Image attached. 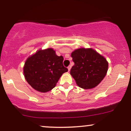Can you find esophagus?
<instances>
[{"mask_svg": "<svg viewBox=\"0 0 131 131\" xmlns=\"http://www.w3.org/2000/svg\"><path fill=\"white\" fill-rule=\"evenodd\" d=\"M71 66H68V71H70V70H71Z\"/></svg>", "mask_w": 131, "mask_h": 131, "instance_id": "esophagus-1", "label": "esophagus"}]
</instances>
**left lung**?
Segmentation results:
<instances>
[{
	"label": "left lung",
	"instance_id": "obj_1",
	"mask_svg": "<svg viewBox=\"0 0 131 131\" xmlns=\"http://www.w3.org/2000/svg\"><path fill=\"white\" fill-rule=\"evenodd\" d=\"M74 65L70 74L79 87L89 89L97 86L107 73L108 63L92 49H79L72 52Z\"/></svg>",
	"mask_w": 131,
	"mask_h": 131
}]
</instances>
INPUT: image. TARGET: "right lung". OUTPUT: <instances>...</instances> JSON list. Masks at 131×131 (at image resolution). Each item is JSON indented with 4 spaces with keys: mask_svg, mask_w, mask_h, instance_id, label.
<instances>
[{
    "mask_svg": "<svg viewBox=\"0 0 131 131\" xmlns=\"http://www.w3.org/2000/svg\"><path fill=\"white\" fill-rule=\"evenodd\" d=\"M63 57L52 49L40 50L27 59L23 68L28 84L34 89L47 92L54 88L60 78L68 71L63 64Z\"/></svg>",
    "mask_w": 131,
    "mask_h": 131,
    "instance_id": "right-lung-1",
    "label": "right lung"
}]
</instances>
